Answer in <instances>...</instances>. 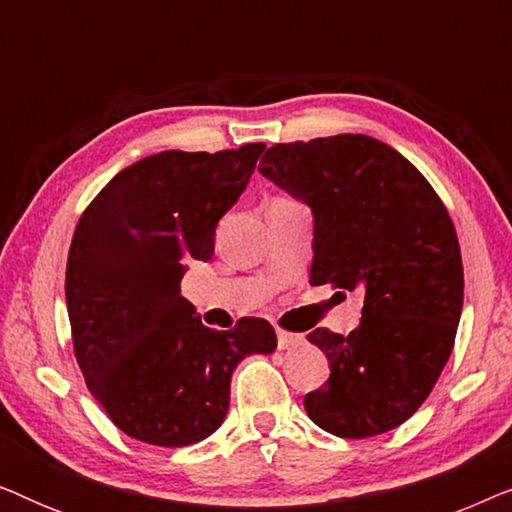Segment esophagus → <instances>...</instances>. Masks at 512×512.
<instances>
[{
	"instance_id": "esophagus-1",
	"label": "esophagus",
	"mask_w": 512,
	"mask_h": 512,
	"mask_svg": "<svg viewBox=\"0 0 512 512\" xmlns=\"http://www.w3.org/2000/svg\"><path fill=\"white\" fill-rule=\"evenodd\" d=\"M303 342V338L296 333H289V331H282V328H277V347L279 349H289V347H296Z\"/></svg>"
}]
</instances>
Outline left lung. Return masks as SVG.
Masks as SVG:
<instances>
[{"mask_svg": "<svg viewBox=\"0 0 512 512\" xmlns=\"http://www.w3.org/2000/svg\"><path fill=\"white\" fill-rule=\"evenodd\" d=\"M258 170L312 209L310 282L363 293L359 328L307 335L331 366L305 396L307 415L340 438L396 429L443 373L464 305L443 200L408 158L366 135L275 144Z\"/></svg>", "mask_w": 512, "mask_h": 512, "instance_id": "left-lung-1", "label": "left lung"}]
</instances>
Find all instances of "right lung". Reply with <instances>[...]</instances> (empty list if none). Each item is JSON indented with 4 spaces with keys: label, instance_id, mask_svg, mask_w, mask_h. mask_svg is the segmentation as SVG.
<instances>
[{
    "label": "right lung",
    "instance_id": "1",
    "mask_svg": "<svg viewBox=\"0 0 512 512\" xmlns=\"http://www.w3.org/2000/svg\"><path fill=\"white\" fill-rule=\"evenodd\" d=\"M263 149L142 158L76 223L65 277L74 354L90 394L130 438L184 447L212 436L226 419L237 363L275 352L265 319L214 331L179 291L188 263L212 258L216 223Z\"/></svg>",
    "mask_w": 512,
    "mask_h": 512
}]
</instances>
